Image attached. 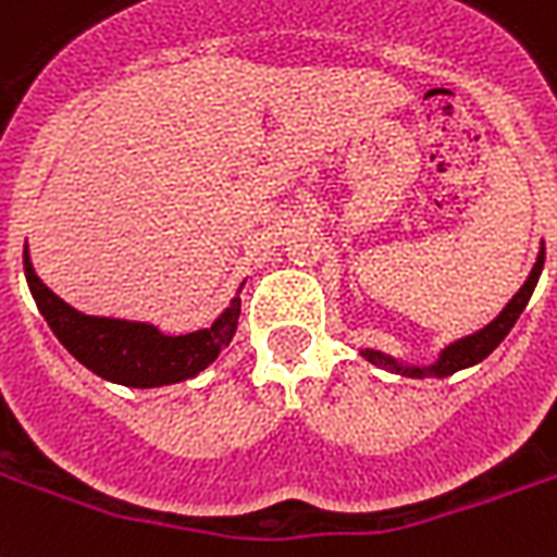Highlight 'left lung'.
Returning a JSON list of instances; mask_svg holds the SVG:
<instances>
[{"mask_svg":"<svg viewBox=\"0 0 557 557\" xmlns=\"http://www.w3.org/2000/svg\"><path fill=\"white\" fill-rule=\"evenodd\" d=\"M543 259H546V247L541 242V250H537V259H534V268H531V274L525 277V283L520 286V292L513 295V298L502 307L496 319L484 324L481 331L469 333V336H460V339L448 342L443 351L436 354L434 362H425V366H413V362H401L389 357V354L372 351V348H362V357L372 362V366H381V369H389L395 374H405V377H448V374L460 372V369H469V366H475L484 357L496 351L498 342L505 339L510 333V327L517 324V319L525 310V304H529L531 292L537 286V280H541L543 271Z\"/></svg>","mask_w":557,"mask_h":557,"instance_id":"1","label":"left lung"}]
</instances>
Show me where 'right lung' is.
Returning a JSON list of instances; mask_svg holds the SVG:
<instances>
[{
	"label": "right lung",
	"instance_id": "obj_1",
	"mask_svg": "<svg viewBox=\"0 0 557 557\" xmlns=\"http://www.w3.org/2000/svg\"><path fill=\"white\" fill-rule=\"evenodd\" d=\"M23 268H26V283L37 310L47 319L49 331L59 336L76 360L100 374L102 381L135 386V389H152V386H168V383L188 381L203 372L209 362L218 360L230 339L236 336L238 315H242V286L236 298L230 300L221 315L209 327L195 333H180L168 336L156 324L147 321L106 319V315H88L70 307L55 292L49 289L44 280L37 277L28 245L23 247Z\"/></svg>",
	"mask_w": 557,
	"mask_h": 557
}]
</instances>
